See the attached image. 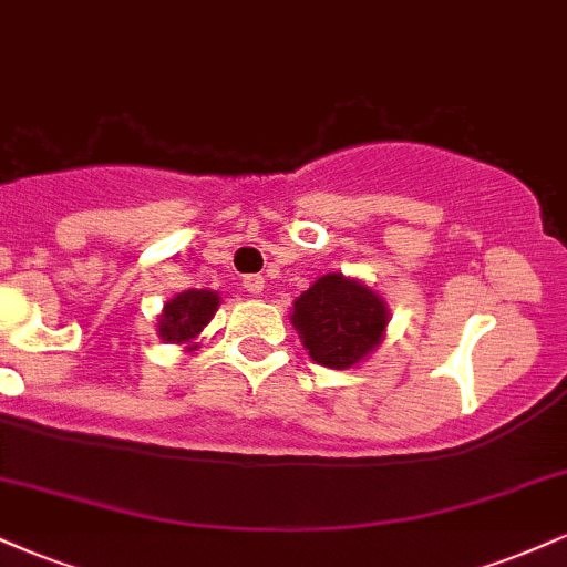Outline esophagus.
Masks as SVG:
<instances>
[{"instance_id": "esophagus-1", "label": "esophagus", "mask_w": 567, "mask_h": 567, "mask_svg": "<svg viewBox=\"0 0 567 567\" xmlns=\"http://www.w3.org/2000/svg\"><path fill=\"white\" fill-rule=\"evenodd\" d=\"M245 290L250 292V296H261L266 290V279L261 275H247L245 277Z\"/></svg>"}]
</instances>
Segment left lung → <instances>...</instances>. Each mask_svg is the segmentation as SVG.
<instances>
[{
	"instance_id": "8db88e82",
	"label": "left lung",
	"mask_w": 567,
	"mask_h": 567,
	"mask_svg": "<svg viewBox=\"0 0 567 567\" xmlns=\"http://www.w3.org/2000/svg\"><path fill=\"white\" fill-rule=\"evenodd\" d=\"M290 322L317 365L349 370L386 338L389 306L362 279L330 271L292 301Z\"/></svg>"
}]
</instances>
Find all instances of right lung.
<instances>
[{
	"mask_svg": "<svg viewBox=\"0 0 567 567\" xmlns=\"http://www.w3.org/2000/svg\"><path fill=\"white\" fill-rule=\"evenodd\" d=\"M220 306L216 290H184L175 292L171 301L162 306L157 317V336L165 343L184 347V351L199 349L197 338L210 324Z\"/></svg>",
	"mask_w": 567,
	"mask_h": 567,
	"instance_id": "1",
	"label": "right lung"
}]
</instances>
